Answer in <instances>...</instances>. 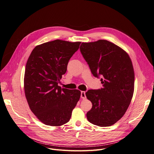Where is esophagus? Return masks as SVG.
I'll return each instance as SVG.
<instances>
[{
	"label": "esophagus",
	"mask_w": 154,
	"mask_h": 154,
	"mask_svg": "<svg viewBox=\"0 0 154 154\" xmlns=\"http://www.w3.org/2000/svg\"><path fill=\"white\" fill-rule=\"evenodd\" d=\"M80 97H81V98H82V99H86L85 92H84V91H82V92H81V95H80Z\"/></svg>",
	"instance_id": "obj_1"
}]
</instances>
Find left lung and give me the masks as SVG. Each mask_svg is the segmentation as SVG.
Listing matches in <instances>:
<instances>
[{
	"label": "left lung",
	"instance_id": "left-lung-1",
	"mask_svg": "<svg viewBox=\"0 0 154 154\" xmlns=\"http://www.w3.org/2000/svg\"><path fill=\"white\" fill-rule=\"evenodd\" d=\"M92 74L100 76L102 88L88 90L85 95L92 107L88 122L100 127L116 124L126 112L134 91V70L128 54L106 40L82 42L80 47Z\"/></svg>",
	"mask_w": 154,
	"mask_h": 154
}]
</instances>
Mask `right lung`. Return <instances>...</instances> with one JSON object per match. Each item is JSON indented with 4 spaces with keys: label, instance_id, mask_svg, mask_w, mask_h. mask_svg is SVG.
Here are the masks:
<instances>
[{
    "label": "right lung",
    "instance_id": "1",
    "mask_svg": "<svg viewBox=\"0 0 154 154\" xmlns=\"http://www.w3.org/2000/svg\"><path fill=\"white\" fill-rule=\"evenodd\" d=\"M80 43L59 39L47 42L37 45L27 60L23 79L26 97L31 111L47 125L67 123L80 99L79 90L62 88L58 83Z\"/></svg>",
    "mask_w": 154,
    "mask_h": 154
}]
</instances>
